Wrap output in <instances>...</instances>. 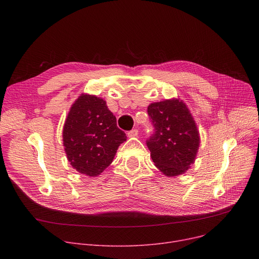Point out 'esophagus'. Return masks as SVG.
<instances>
[{"instance_id": "esophagus-1", "label": "esophagus", "mask_w": 259, "mask_h": 259, "mask_svg": "<svg viewBox=\"0 0 259 259\" xmlns=\"http://www.w3.org/2000/svg\"><path fill=\"white\" fill-rule=\"evenodd\" d=\"M127 135L129 138H137L138 135H139V131L137 130V129H133V130H131V131H129L128 133H127Z\"/></svg>"}]
</instances>
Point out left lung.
I'll use <instances>...</instances> for the list:
<instances>
[{"instance_id":"obj_1","label":"left lung","mask_w":259,"mask_h":259,"mask_svg":"<svg viewBox=\"0 0 259 259\" xmlns=\"http://www.w3.org/2000/svg\"><path fill=\"white\" fill-rule=\"evenodd\" d=\"M154 133L147 141L156 168L166 176L184 174L194 162L199 132L187 105L179 99L148 106Z\"/></svg>"}]
</instances>
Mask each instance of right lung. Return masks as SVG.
<instances>
[{
  "mask_svg": "<svg viewBox=\"0 0 259 259\" xmlns=\"http://www.w3.org/2000/svg\"><path fill=\"white\" fill-rule=\"evenodd\" d=\"M126 140L103 99L83 93L72 104L63 128V144L77 172L93 178L100 175Z\"/></svg>",
  "mask_w": 259,
  "mask_h": 259,
  "instance_id": "add662e5",
  "label": "right lung"
}]
</instances>
